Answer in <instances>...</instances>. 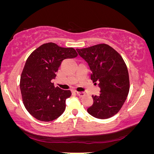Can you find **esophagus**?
Wrapping results in <instances>:
<instances>
[{
  "label": "esophagus",
  "mask_w": 154,
  "mask_h": 154,
  "mask_svg": "<svg viewBox=\"0 0 154 154\" xmlns=\"http://www.w3.org/2000/svg\"><path fill=\"white\" fill-rule=\"evenodd\" d=\"M76 93L80 97H83L85 95V92H76Z\"/></svg>",
  "instance_id": "1"
}]
</instances>
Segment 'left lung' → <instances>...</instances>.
Instances as JSON below:
<instances>
[{"instance_id":"obj_1","label":"left lung","mask_w":154,"mask_h":154,"mask_svg":"<svg viewBox=\"0 0 154 154\" xmlns=\"http://www.w3.org/2000/svg\"><path fill=\"white\" fill-rule=\"evenodd\" d=\"M92 71L91 80L100 88L99 96L92 95L93 104L88 112L94 118L106 119L120 111L130 90L127 66L119 52L106 44L76 49ZM97 84V83H96Z\"/></svg>"}]
</instances>
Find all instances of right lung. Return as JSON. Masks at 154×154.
Masks as SVG:
<instances>
[{
    "mask_svg": "<svg viewBox=\"0 0 154 154\" xmlns=\"http://www.w3.org/2000/svg\"><path fill=\"white\" fill-rule=\"evenodd\" d=\"M78 54L73 48H62L54 43L35 49L25 63L20 79V90L25 108L41 121H52L64 113L70 90L55 88L51 81L65 59Z\"/></svg>",
    "mask_w": 154,
    "mask_h": 154,
    "instance_id": "add662e5",
    "label": "right lung"
}]
</instances>
